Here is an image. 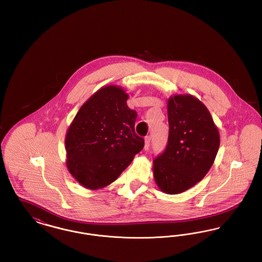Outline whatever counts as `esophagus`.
<instances>
[{"instance_id": "34e87169", "label": "esophagus", "mask_w": 262, "mask_h": 262, "mask_svg": "<svg viewBox=\"0 0 262 262\" xmlns=\"http://www.w3.org/2000/svg\"><path fill=\"white\" fill-rule=\"evenodd\" d=\"M150 146V137H144V150H147Z\"/></svg>"}]
</instances>
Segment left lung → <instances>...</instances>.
<instances>
[{
	"label": "left lung",
	"instance_id": "left-lung-1",
	"mask_svg": "<svg viewBox=\"0 0 262 262\" xmlns=\"http://www.w3.org/2000/svg\"><path fill=\"white\" fill-rule=\"evenodd\" d=\"M169 137L165 151L153 160L158 188L178 194L195 186L210 170L220 135L207 107L191 94H174L167 103Z\"/></svg>",
	"mask_w": 262,
	"mask_h": 262
}]
</instances>
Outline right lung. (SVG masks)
<instances>
[{
	"label": "right lung",
	"mask_w": 262,
	"mask_h": 262,
	"mask_svg": "<svg viewBox=\"0 0 262 262\" xmlns=\"http://www.w3.org/2000/svg\"><path fill=\"white\" fill-rule=\"evenodd\" d=\"M120 85H105L88 98L69 125L66 165L75 181L96 190L109 186L144 146L135 133L137 114Z\"/></svg>",
	"instance_id": "add662e5"
}]
</instances>
